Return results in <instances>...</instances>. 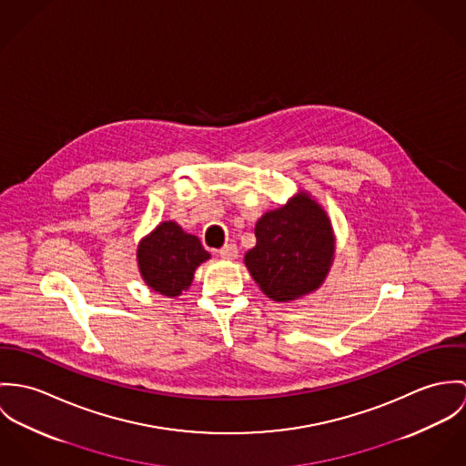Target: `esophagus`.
Instances as JSON below:
<instances>
[{
	"instance_id": "obj_1",
	"label": "esophagus",
	"mask_w": 466,
	"mask_h": 466,
	"mask_svg": "<svg viewBox=\"0 0 466 466\" xmlns=\"http://www.w3.org/2000/svg\"><path fill=\"white\" fill-rule=\"evenodd\" d=\"M218 254H219V258H225V260H234L238 258V247L236 245H225Z\"/></svg>"
}]
</instances>
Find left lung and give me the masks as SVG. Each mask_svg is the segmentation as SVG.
<instances>
[{
    "instance_id": "obj_1",
    "label": "left lung",
    "mask_w": 466,
    "mask_h": 466,
    "mask_svg": "<svg viewBox=\"0 0 466 466\" xmlns=\"http://www.w3.org/2000/svg\"><path fill=\"white\" fill-rule=\"evenodd\" d=\"M258 243L245 266L273 302H293L314 293L327 279L336 236L327 210L308 191L264 212L256 223Z\"/></svg>"
}]
</instances>
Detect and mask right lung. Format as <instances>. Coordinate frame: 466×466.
I'll return each mask as SVG.
<instances>
[{"mask_svg": "<svg viewBox=\"0 0 466 466\" xmlns=\"http://www.w3.org/2000/svg\"><path fill=\"white\" fill-rule=\"evenodd\" d=\"M210 258L200 239L175 221H162L137 245L139 273L148 288L175 299L187 291L197 268Z\"/></svg>", "mask_w": 466, "mask_h": 466, "instance_id": "1", "label": "right lung"}]
</instances>
